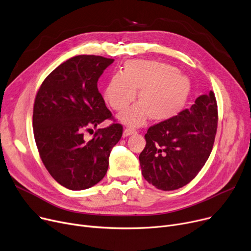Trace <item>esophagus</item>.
Listing matches in <instances>:
<instances>
[{
    "label": "esophagus",
    "instance_id": "esophagus-1",
    "mask_svg": "<svg viewBox=\"0 0 251 251\" xmlns=\"http://www.w3.org/2000/svg\"><path fill=\"white\" fill-rule=\"evenodd\" d=\"M136 131L133 130V129H130V128H126L124 131H123V137H127V136H130L132 134H134Z\"/></svg>",
    "mask_w": 251,
    "mask_h": 251
}]
</instances>
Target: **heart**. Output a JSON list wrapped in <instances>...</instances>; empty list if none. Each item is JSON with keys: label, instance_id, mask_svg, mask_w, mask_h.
Listing matches in <instances>:
<instances>
[{"label": "heart", "instance_id": "heart-1", "mask_svg": "<svg viewBox=\"0 0 251 251\" xmlns=\"http://www.w3.org/2000/svg\"><path fill=\"white\" fill-rule=\"evenodd\" d=\"M118 120L128 126L142 125L148 117L155 122L168 121L186 106L192 93L190 78L174 65L154 60L133 59L125 62L122 74H116L108 80L104 98L116 111L125 109Z\"/></svg>", "mask_w": 251, "mask_h": 251}]
</instances>
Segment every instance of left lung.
<instances>
[{
    "label": "left lung",
    "instance_id": "8db88e82",
    "mask_svg": "<svg viewBox=\"0 0 251 251\" xmlns=\"http://www.w3.org/2000/svg\"><path fill=\"white\" fill-rule=\"evenodd\" d=\"M217 123L218 111L211 91L197 98L190 109L150 127L139 155L143 177L162 191L188 185L210 156Z\"/></svg>",
    "mask_w": 251,
    "mask_h": 251
}]
</instances>
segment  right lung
I'll return each instance as SVG.
<instances>
[{"mask_svg": "<svg viewBox=\"0 0 251 251\" xmlns=\"http://www.w3.org/2000/svg\"><path fill=\"white\" fill-rule=\"evenodd\" d=\"M113 61L96 55L74 56L48 75L36 95L33 132L41 160L69 190L97 185L108 171L112 147L121 139L119 123L99 129L90 141L83 138V130L112 118L98 80Z\"/></svg>", "mask_w": 251, "mask_h": 251, "instance_id": "right-lung-1", "label": "right lung"}]
</instances>
